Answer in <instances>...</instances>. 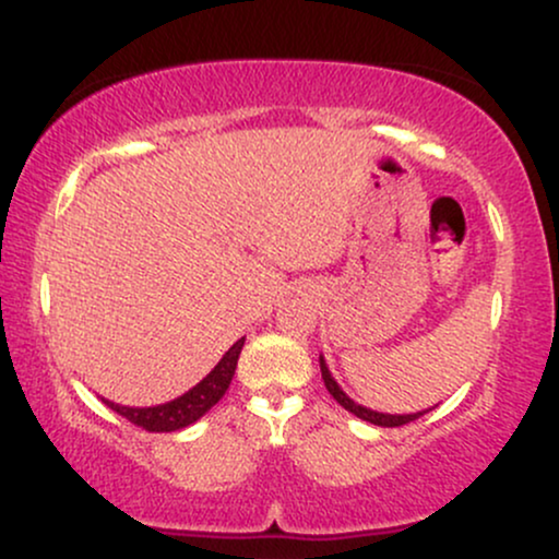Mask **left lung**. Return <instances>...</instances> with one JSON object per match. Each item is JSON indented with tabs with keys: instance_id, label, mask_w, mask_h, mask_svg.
Wrapping results in <instances>:
<instances>
[{
	"instance_id": "1",
	"label": "left lung",
	"mask_w": 559,
	"mask_h": 559,
	"mask_svg": "<svg viewBox=\"0 0 559 559\" xmlns=\"http://www.w3.org/2000/svg\"><path fill=\"white\" fill-rule=\"evenodd\" d=\"M320 373H323V381H325V389L331 391V396L336 400L338 404H342L344 409H349L352 415H357L360 420H368L373 423V426H383V428H396V426H404V423H413L418 420L420 415H426L428 409H423V413H409V415H389V413H376V409L370 407H362V404H357L355 400H349V396L344 394V389L338 386L336 381H333L329 365H325L323 355H320Z\"/></svg>"
}]
</instances>
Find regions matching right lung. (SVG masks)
Listing matches in <instances>:
<instances>
[{"label":"right lung","mask_w":559,"mask_h":559,"mask_svg":"<svg viewBox=\"0 0 559 559\" xmlns=\"http://www.w3.org/2000/svg\"><path fill=\"white\" fill-rule=\"evenodd\" d=\"M243 338H239L230 349L223 355V360L210 370L202 381L197 383L194 389H189L186 394L178 396V400L155 404V407H126V404H115L110 400H102L107 407L115 409L118 415H123L126 420H131L133 426L144 428V431L152 433H168L178 431V428L191 426L207 413L210 407H215L217 402L223 400L230 386V378L236 373V362H239Z\"/></svg>","instance_id":"add662e5"}]
</instances>
